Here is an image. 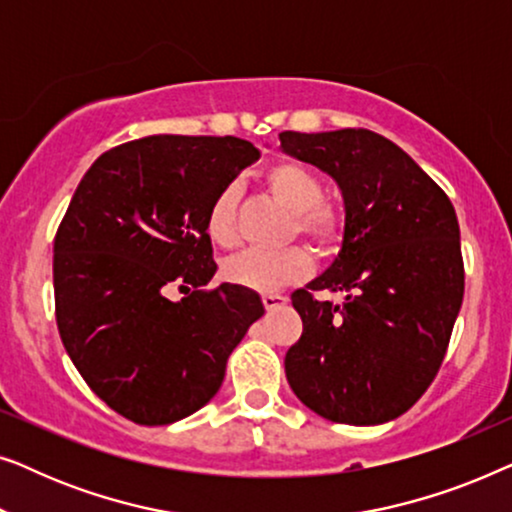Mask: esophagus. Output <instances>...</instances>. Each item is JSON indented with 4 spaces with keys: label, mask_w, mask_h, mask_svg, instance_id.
<instances>
[{
    "label": "esophagus",
    "mask_w": 512,
    "mask_h": 512,
    "mask_svg": "<svg viewBox=\"0 0 512 512\" xmlns=\"http://www.w3.org/2000/svg\"><path fill=\"white\" fill-rule=\"evenodd\" d=\"M286 303H289V298L279 296V293H265L263 296V305L268 312H275V310H279V307H284Z\"/></svg>",
    "instance_id": "esophagus-1"
}]
</instances>
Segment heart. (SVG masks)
Wrapping results in <instances>:
<instances>
[{
	"mask_svg": "<svg viewBox=\"0 0 512 512\" xmlns=\"http://www.w3.org/2000/svg\"><path fill=\"white\" fill-rule=\"evenodd\" d=\"M265 186L286 209L293 212L291 233L305 235L319 249H333L340 242L345 216L331 202H324V186L310 167L296 160H279L265 172ZM207 233L219 247H235V191L216 195L207 212ZM312 258L303 247L279 251H244L226 261L223 277L230 284L258 293H272L310 275Z\"/></svg>",
	"mask_w": 512,
	"mask_h": 512,
	"instance_id": "b5f03b06",
	"label": "heart"
}]
</instances>
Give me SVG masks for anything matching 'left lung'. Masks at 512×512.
Wrapping results in <instances>:
<instances>
[{
    "mask_svg": "<svg viewBox=\"0 0 512 512\" xmlns=\"http://www.w3.org/2000/svg\"><path fill=\"white\" fill-rule=\"evenodd\" d=\"M282 151L342 193L335 261L293 293L303 335L286 352L293 394L319 417L373 426L429 389L464 300L459 221L436 181L373 130L282 132ZM314 290L346 296L340 306Z\"/></svg>",
    "mask_w": 512,
    "mask_h": 512,
    "instance_id": "left-lung-1",
    "label": "left lung"
}]
</instances>
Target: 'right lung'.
Returning a JSON list of instances; mask_svg holds the SVG:
<instances>
[{
	"instance_id": "1",
	"label": "right lung",
	"mask_w": 512,
	"mask_h": 512,
	"mask_svg": "<svg viewBox=\"0 0 512 512\" xmlns=\"http://www.w3.org/2000/svg\"><path fill=\"white\" fill-rule=\"evenodd\" d=\"M261 151L237 137L153 135L109 149L76 186L53 242L55 319L111 410L179 422L219 391L261 296L214 277L207 212ZM179 288L187 296L172 301Z\"/></svg>"
}]
</instances>
